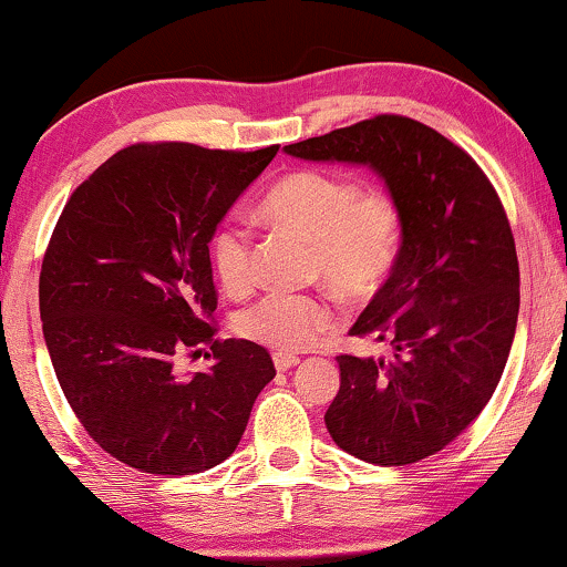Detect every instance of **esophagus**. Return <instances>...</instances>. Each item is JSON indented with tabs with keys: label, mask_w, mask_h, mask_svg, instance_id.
<instances>
[{
	"label": "esophagus",
	"mask_w": 567,
	"mask_h": 567,
	"mask_svg": "<svg viewBox=\"0 0 567 567\" xmlns=\"http://www.w3.org/2000/svg\"><path fill=\"white\" fill-rule=\"evenodd\" d=\"M274 363H276L278 371H289V369H293L299 363V355H293V353H276L274 355Z\"/></svg>",
	"instance_id": "obj_1"
}]
</instances>
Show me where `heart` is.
<instances>
[{"instance_id": "obj_1", "label": "heart", "mask_w": 567, "mask_h": 567, "mask_svg": "<svg viewBox=\"0 0 567 567\" xmlns=\"http://www.w3.org/2000/svg\"><path fill=\"white\" fill-rule=\"evenodd\" d=\"M260 214L312 243L315 274L351 299L374 297L398 262L402 214L384 188H355L348 177L297 169L262 196ZM212 260L224 289L245 291L252 284L250 231L235 221L216 229ZM336 324L330 299L270 291L239 315L237 330L276 351H305Z\"/></svg>"}]
</instances>
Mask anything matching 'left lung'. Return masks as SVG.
Listing matches in <instances>:
<instances>
[{
    "label": "left lung",
    "instance_id": "8db88e82",
    "mask_svg": "<svg viewBox=\"0 0 567 567\" xmlns=\"http://www.w3.org/2000/svg\"><path fill=\"white\" fill-rule=\"evenodd\" d=\"M284 152L369 167L398 200V262L351 328L390 343L392 359L338 355L340 390L324 425L363 462L425 460L483 413L516 336L518 258L498 193L467 152L402 115Z\"/></svg>",
    "mask_w": 567,
    "mask_h": 567
}]
</instances>
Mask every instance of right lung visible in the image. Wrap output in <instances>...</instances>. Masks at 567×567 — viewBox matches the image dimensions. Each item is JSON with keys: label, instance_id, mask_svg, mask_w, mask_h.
Here are the masks:
<instances>
[{"label": "right lung", "instance_id": "add662e5", "mask_svg": "<svg viewBox=\"0 0 567 567\" xmlns=\"http://www.w3.org/2000/svg\"><path fill=\"white\" fill-rule=\"evenodd\" d=\"M278 146L258 152L136 144L72 193L45 250L38 299L64 398L115 460L150 475H193L235 452L276 377L252 340H214L208 243ZM212 342L215 367L174 371Z\"/></svg>", "mask_w": 567, "mask_h": 567}]
</instances>
